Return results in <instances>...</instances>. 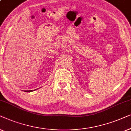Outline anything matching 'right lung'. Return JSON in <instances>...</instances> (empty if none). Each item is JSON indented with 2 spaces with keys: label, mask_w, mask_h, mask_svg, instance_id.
Returning <instances> with one entry per match:
<instances>
[{
  "label": "right lung",
  "mask_w": 131,
  "mask_h": 131,
  "mask_svg": "<svg viewBox=\"0 0 131 131\" xmlns=\"http://www.w3.org/2000/svg\"><path fill=\"white\" fill-rule=\"evenodd\" d=\"M32 91H33V90H32ZM32 91V90H29V91L28 90V91H25V92H31V91Z\"/></svg>",
  "instance_id": "right-lung-1"
}]
</instances>
